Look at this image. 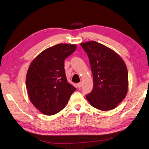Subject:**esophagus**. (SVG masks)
<instances>
[{
  "label": "esophagus",
  "instance_id": "obj_1",
  "mask_svg": "<svg viewBox=\"0 0 149 149\" xmlns=\"http://www.w3.org/2000/svg\"><path fill=\"white\" fill-rule=\"evenodd\" d=\"M82 84H83V83H82V82L81 81V82H80V83H78V84H77V86H78V88H80L81 86H82Z\"/></svg>",
  "mask_w": 149,
  "mask_h": 149
}]
</instances>
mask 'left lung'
I'll list each match as a JSON object with an SVG mask.
<instances>
[{
  "mask_svg": "<svg viewBox=\"0 0 149 149\" xmlns=\"http://www.w3.org/2000/svg\"><path fill=\"white\" fill-rule=\"evenodd\" d=\"M80 45L88 55L93 76V90L86 98L98 110H113L125 97L128 91L126 65L113 49L96 41Z\"/></svg>",
  "mask_w": 149,
  "mask_h": 149,
  "instance_id": "left-lung-1",
  "label": "left lung"
}]
</instances>
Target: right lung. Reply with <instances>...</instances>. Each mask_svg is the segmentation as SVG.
<instances>
[{
	"mask_svg": "<svg viewBox=\"0 0 149 149\" xmlns=\"http://www.w3.org/2000/svg\"><path fill=\"white\" fill-rule=\"evenodd\" d=\"M76 49V45H56L41 52L29 65L26 76L29 100L46 115L64 108L77 89L68 83L64 70V60Z\"/></svg>",
	"mask_w": 149,
	"mask_h": 149,
	"instance_id": "obj_1",
	"label": "right lung"
}]
</instances>
